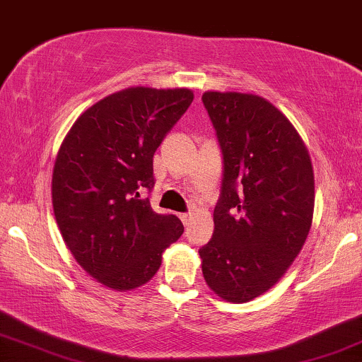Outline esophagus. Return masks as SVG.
<instances>
[{
    "mask_svg": "<svg viewBox=\"0 0 362 362\" xmlns=\"http://www.w3.org/2000/svg\"><path fill=\"white\" fill-rule=\"evenodd\" d=\"M180 219H182V223L185 224H189L190 223V219H192V213H187V214H180Z\"/></svg>",
    "mask_w": 362,
    "mask_h": 362,
    "instance_id": "34e87169",
    "label": "esophagus"
}]
</instances>
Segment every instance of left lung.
I'll use <instances>...</instances> for the list:
<instances>
[{
    "instance_id": "left-lung-1",
    "label": "left lung",
    "mask_w": 362,
    "mask_h": 362,
    "mask_svg": "<svg viewBox=\"0 0 362 362\" xmlns=\"http://www.w3.org/2000/svg\"><path fill=\"white\" fill-rule=\"evenodd\" d=\"M202 102L224 160L202 276L221 300L248 303L279 282L308 238L313 165L296 127L264 97L206 91Z\"/></svg>"
}]
</instances>
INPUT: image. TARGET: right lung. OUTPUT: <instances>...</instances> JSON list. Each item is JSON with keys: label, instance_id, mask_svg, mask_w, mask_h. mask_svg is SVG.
<instances>
[{"label": "right lung", "instance_id": "add662e5", "mask_svg": "<svg viewBox=\"0 0 362 362\" xmlns=\"http://www.w3.org/2000/svg\"><path fill=\"white\" fill-rule=\"evenodd\" d=\"M194 100L189 88L131 86L102 98L74 120L52 170V207L66 247L83 271L114 291L141 288L184 224L158 214L153 155Z\"/></svg>", "mask_w": 362, "mask_h": 362}]
</instances>
